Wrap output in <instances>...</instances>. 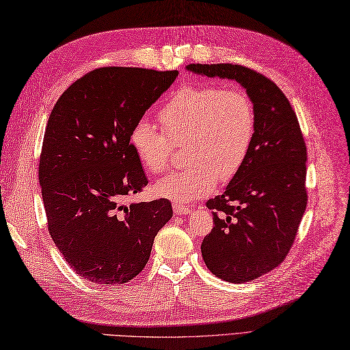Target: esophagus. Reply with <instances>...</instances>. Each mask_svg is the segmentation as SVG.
<instances>
[{"instance_id":"esophagus-1","label":"esophagus","mask_w":350,"mask_h":350,"mask_svg":"<svg viewBox=\"0 0 350 350\" xmlns=\"http://www.w3.org/2000/svg\"><path fill=\"white\" fill-rule=\"evenodd\" d=\"M172 208H174V212H175L176 215H187V214H190V208L185 206V204L174 203Z\"/></svg>"}]
</instances>
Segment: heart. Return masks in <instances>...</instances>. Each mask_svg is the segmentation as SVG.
<instances>
[{"instance_id":"1","label":"heart","mask_w":350,"mask_h":350,"mask_svg":"<svg viewBox=\"0 0 350 350\" xmlns=\"http://www.w3.org/2000/svg\"><path fill=\"white\" fill-rule=\"evenodd\" d=\"M163 131L146 118L131 131V146L151 174L167 167L172 142H184L183 169L157 181L154 191L175 203H191L230 181L248 156L255 133V108L248 93L208 84L184 86L159 111Z\"/></svg>"}]
</instances>
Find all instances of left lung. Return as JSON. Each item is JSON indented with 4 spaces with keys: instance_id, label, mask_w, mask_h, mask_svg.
Returning <instances> with one entry per match:
<instances>
[{
    "instance_id": "obj_1",
    "label": "left lung",
    "mask_w": 350,
    "mask_h": 350,
    "mask_svg": "<svg viewBox=\"0 0 350 350\" xmlns=\"http://www.w3.org/2000/svg\"><path fill=\"white\" fill-rule=\"evenodd\" d=\"M187 71L237 81L255 108L252 146L226 191L206 202L214 228L200 246L217 278L250 282L284 261L308 204V151L300 124L282 90L250 68L190 64Z\"/></svg>"
}]
</instances>
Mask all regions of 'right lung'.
Masks as SVG:
<instances>
[{
	"mask_svg": "<svg viewBox=\"0 0 350 350\" xmlns=\"http://www.w3.org/2000/svg\"><path fill=\"white\" fill-rule=\"evenodd\" d=\"M178 71L108 66L72 83L50 113L40 157L49 232L77 275L122 285L139 275L172 206L124 200L148 184L131 131Z\"/></svg>",
	"mask_w": 350,
	"mask_h": 350,
	"instance_id": "right-lung-1",
	"label": "right lung"
}]
</instances>
